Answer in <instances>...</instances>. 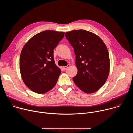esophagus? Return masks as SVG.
Returning <instances> with one entry per match:
<instances>
[{
	"instance_id": "34e87169",
	"label": "esophagus",
	"mask_w": 133,
	"mask_h": 133,
	"mask_svg": "<svg viewBox=\"0 0 133 133\" xmlns=\"http://www.w3.org/2000/svg\"><path fill=\"white\" fill-rule=\"evenodd\" d=\"M70 67V65H68L67 66H64L63 67V69H66L67 68H68V67Z\"/></svg>"
}]
</instances>
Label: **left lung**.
<instances>
[{
    "label": "left lung",
    "mask_w": 133,
    "mask_h": 133,
    "mask_svg": "<svg viewBox=\"0 0 133 133\" xmlns=\"http://www.w3.org/2000/svg\"><path fill=\"white\" fill-rule=\"evenodd\" d=\"M65 37L74 48L77 75L72 78L85 93L97 91L107 81L110 70L107 48L99 37L85 30L66 32Z\"/></svg>",
    "instance_id": "8db88e82"
}]
</instances>
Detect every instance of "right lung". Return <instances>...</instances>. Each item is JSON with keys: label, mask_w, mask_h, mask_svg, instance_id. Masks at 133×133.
I'll list each match as a JSON object with an SVG mask.
<instances>
[{"label": "right lung", "mask_w": 133, "mask_h": 133, "mask_svg": "<svg viewBox=\"0 0 133 133\" xmlns=\"http://www.w3.org/2000/svg\"><path fill=\"white\" fill-rule=\"evenodd\" d=\"M64 35L63 31L45 30L32 37L23 48L20 72L24 83L32 91L44 94L56 85L61 70L55 64L53 50Z\"/></svg>", "instance_id": "right-lung-1"}]
</instances>
